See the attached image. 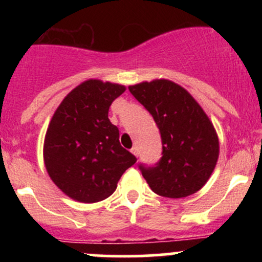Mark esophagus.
Returning <instances> with one entry per match:
<instances>
[{"label": "esophagus", "instance_id": "esophagus-1", "mask_svg": "<svg viewBox=\"0 0 262 262\" xmlns=\"http://www.w3.org/2000/svg\"><path fill=\"white\" fill-rule=\"evenodd\" d=\"M132 153H133V155L134 156H138V147H136V146H134L133 148H132Z\"/></svg>", "mask_w": 262, "mask_h": 262}]
</instances>
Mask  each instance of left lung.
<instances>
[{
  "mask_svg": "<svg viewBox=\"0 0 262 262\" xmlns=\"http://www.w3.org/2000/svg\"><path fill=\"white\" fill-rule=\"evenodd\" d=\"M160 129L162 157L138 167L150 189L165 198H185L204 186L219 155V142L209 118L191 95L167 80L129 87Z\"/></svg>",
  "mask_w": 262,
  "mask_h": 262,
  "instance_id": "1",
  "label": "left lung"
}]
</instances>
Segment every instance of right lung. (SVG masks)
<instances>
[{"label": "right lung", "instance_id": "right-lung-1", "mask_svg": "<svg viewBox=\"0 0 262 262\" xmlns=\"http://www.w3.org/2000/svg\"><path fill=\"white\" fill-rule=\"evenodd\" d=\"M125 91L121 84L89 80L70 92L50 120L44 162L53 182L82 203L109 198L136 156L121 147L109 107Z\"/></svg>", "mask_w": 262, "mask_h": 262}]
</instances>
